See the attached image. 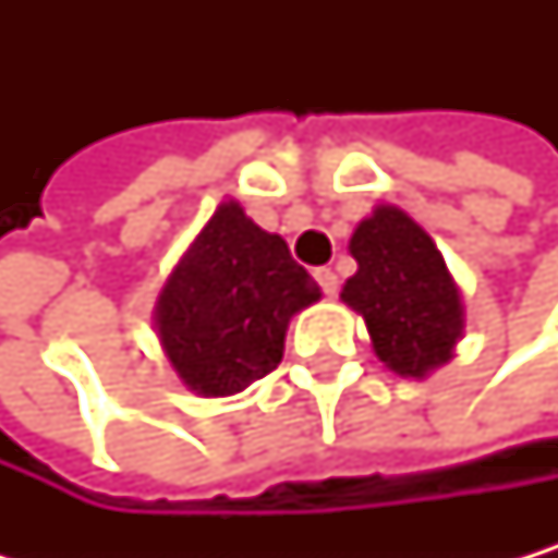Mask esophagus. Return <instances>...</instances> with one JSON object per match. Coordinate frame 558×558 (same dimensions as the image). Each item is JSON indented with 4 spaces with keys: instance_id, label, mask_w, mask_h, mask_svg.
I'll return each instance as SVG.
<instances>
[{
    "instance_id": "34e87169",
    "label": "esophagus",
    "mask_w": 558,
    "mask_h": 558,
    "mask_svg": "<svg viewBox=\"0 0 558 558\" xmlns=\"http://www.w3.org/2000/svg\"><path fill=\"white\" fill-rule=\"evenodd\" d=\"M314 281L320 284V291H325L328 298L338 294V274H335L331 267H317V270H314Z\"/></svg>"
}]
</instances>
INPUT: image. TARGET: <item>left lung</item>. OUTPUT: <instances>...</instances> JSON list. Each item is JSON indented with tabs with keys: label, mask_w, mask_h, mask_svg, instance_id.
<instances>
[{
	"label": "left lung",
	"mask_w": 558,
	"mask_h": 558,
	"mask_svg": "<svg viewBox=\"0 0 558 558\" xmlns=\"http://www.w3.org/2000/svg\"><path fill=\"white\" fill-rule=\"evenodd\" d=\"M357 274L341 298L364 317L375 354L398 375L422 378L462 338V298L428 233L398 207H378L351 238Z\"/></svg>",
	"instance_id": "left-lung-1"
}]
</instances>
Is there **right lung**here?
Wrapping results in <instances>:
<instances>
[{"instance_id": "right-lung-1", "label": "right lung", "mask_w": 558, "mask_h": 558, "mask_svg": "<svg viewBox=\"0 0 558 558\" xmlns=\"http://www.w3.org/2000/svg\"><path fill=\"white\" fill-rule=\"evenodd\" d=\"M320 288L277 233L241 204H220L157 301V331L177 375L201 395H233L284 357L288 320Z\"/></svg>"}]
</instances>
